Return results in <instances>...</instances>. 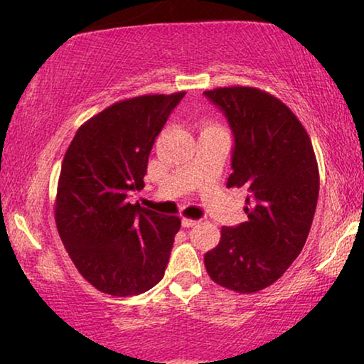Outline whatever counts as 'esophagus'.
<instances>
[{
    "mask_svg": "<svg viewBox=\"0 0 364 364\" xmlns=\"http://www.w3.org/2000/svg\"><path fill=\"white\" fill-rule=\"evenodd\" d=\"M197 223H199V221H197V220H191V218H183V226H184V228H193V226H196Z\"/></svg>",
    "mask_w": 364,
    "mask_h": 364,
    "instance_id": "1",
    "label": "esophagus"
}]
</instances>
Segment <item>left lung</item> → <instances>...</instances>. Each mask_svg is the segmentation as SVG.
<instances>
[{
  "label": "left lung",
  "instance_id": "left-lung-1",
  "mask_svg": "<svg viewBox=\"0 0 364 364\" xmlns=\"http://www.w3.org/2000/svg\"><path fill=\"white\" fill-rule=\"evenodd\" d=\"M234 133L228 188L245 186L247 221L221 228L204 255L213 282L254 294L278 281L304 249L315 217L319 171L311 139L291 109L254 86L204 91Z\"/></svg>",
  "mask_w": 364,
  "mask_h": 364
}]
</instances>
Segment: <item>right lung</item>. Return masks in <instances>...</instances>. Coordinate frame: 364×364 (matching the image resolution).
<instances>
[{"mask_svg":"<svg viewBox=\"0 0 364 364\" xmlns=\"http://www.w3.org/2000/svg\"><path fill=\"white\" fill-rule=\"evenodd\" d=\"M186 95H144L86 120L60 168L54 218L78 273L115 297L164 278L181 220L127 202L144 188L147 160L171 110Z\"/></svg>","mask_w":364,"mask_h":364,"instance_id":"obj_1","label":"right lung"}]
</instances>
